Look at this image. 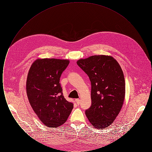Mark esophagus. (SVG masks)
<instances>
[{
  "mask_svg": "<svg viewBox=\"0 0 152 152\" xmlns=\"http://www.w3.org/2000/svg\"><path fill=\"white\" fill-rule=\"evenodd\" d=\"M76 103H77V105H79L80 102V99H76Z\"/></svg>",
  "mask_w": 152,
  "mask_h": 152,
  "instance_id": "1",
  "label": "esophagus"
}]
</instances>
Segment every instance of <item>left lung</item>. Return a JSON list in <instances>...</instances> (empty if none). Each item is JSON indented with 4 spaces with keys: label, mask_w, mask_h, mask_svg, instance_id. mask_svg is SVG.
Instances as JSON below:
<instances>
[{
    "label": "left lung",
    "mask_w": 152,
    "mask_h": 152,
    "mask_svg": "<svg viewBox=\"0 0 152 152\" xmlns=\"http://www.w3.org/2000/svg\"><path fill=\"white\" fill-rule=\"evenodd\" d=\"M77 64L91 83L92 105L86 110L91 124L105 128L115 121L123 107L125 84L122 69L116 60L106 55L79 59Z\"/></svg>",
    "instance_id": "1"
}]
</instances>
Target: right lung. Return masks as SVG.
Returning a JSON list of instances; mask_svg holds the SVG:
<instances>
[{
	"mask_svg": "<svg viewBox=\"0 0 152 152\" xmlns=\"http://www.w3.org/2000/svg\"><path fill=\"white\" fill-rule=\"evenodd\" d=\"M69 63L68 60L39 58L31 66L26 91L29 104L40 120L47 127L64 124L73 104L63 94L60 78Z\"/></svg>",
	"mask_w": 152,
	"mask_h": 152,
	"instance_id": "obj_1",
	"label": "right lung"
}]
</instances>
